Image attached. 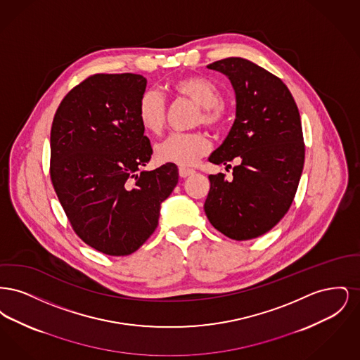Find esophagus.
<instances>
[{"mask_svg": "<svg viewBox=\"0 0 360 360\" xmlns=\"http://www.w3.org/2000/svg\"><path fill=\"white\" fill-rule=\"evenodd\" d=\"M194 170H191V169H186V167H179V175L182 176V178H188L190 175H193L194 174Z\"/></svg>", "mask_w": 360, "mask_h": 360, "instance_id": "34e87169", "label": "esophagus"}]
</instances>
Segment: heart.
Listing matches in <instances>:
<instances>
[{"label":"heart","mask_w":360,"mask_h":360,"mask_svg":"<svg viewBox=\"0 0 360 360\" xmlns=\"http://www.w3.org/2000/svg\"><path fill=\"white\" fill-rule=\"evenodd\" d=\"M175 94L188 97L200 108L202 113L198 121L207 127H223L226 115L221 105V93L219 87L205 77H186L175 81L170 86ZM137 119L143 129L151 135H159L166 122V103L160 93L147 90L137 103ZM210 148L207 137L201 132L172 134L156 146L155 155L162 163H172L188 167L205 155Z\"/></svg>","instance_id":"obj_1"}]
</instances>
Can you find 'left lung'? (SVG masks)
Segmentation results:
<instances>
[{
	"instance_id": "8db88e82",
	"label": "left lung",
	"mask_w": 360,
	"mask_h": 360,
	"mask_svg": "<svg viewBox=\"0 0 360 360\" xmlns=\"http://www.w3.org/2000/svg\"><path fill=\"white\" fill-rule=\"evenodd\" d=\"M207 69L231 81L236 98L235 122L209 162L240 163L231 181L209 175L206 217L229 239H255L282 220L298 188L305 160L300 112L288 86L244 58Z\"/></svg>"
}]
</instances>
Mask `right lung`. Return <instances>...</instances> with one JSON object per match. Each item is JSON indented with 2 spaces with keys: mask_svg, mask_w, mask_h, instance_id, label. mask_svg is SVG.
Here are the masks:
<instances>
[{
  "mask_svg": "<svg viewBox=\"0 0 360 360\" xmlns=\"http://www.w3.org/2000/svg\"><path fill=\"white\" fill-rule=\"evenodd\" d=\"M146 86L139 74L91 75L63 98L52 121L59 202L75 233L112 257L135 252L154 233L179 178L172 163L140 172L153 155L137 119Z\"/></svg>",
  "mask_w": 360,
  "mask_h": 360,
  "instance_id": "obj_1",
  "label": "right lung"
}]
</instances>
